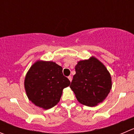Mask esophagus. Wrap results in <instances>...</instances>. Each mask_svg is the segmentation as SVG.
<instances>
[{"label": "esophagus", "mask_w": 134, "mask_h": 134, "mask_svg": "<svg viewBox=\"0 0 134 134\" xmlns=\"http://www.w3.org/2000/svg\"><path fill=\"white\" fill-rule=\"evenodd\" d=\"M68 79H69V80L71 82V80H72V76H68Z\"/></svg>", "instance_id": "obj_1"}]
</instances>
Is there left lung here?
<instances>
[{
    "mask_svg": "<svg viewBox=\"0 0 134 134\" xmlns=\"http://www.w3.org/2000/svg\"><path fill=\"white\" fill-rule=\"evenodd\" d=\"M75 71L70 88L78 101L89 107L103 102L112 87L111 75L106 67L93 57L78 62Z\"/></svg>",
    "mask_w": 134,
    "mask_h": 134,
    "instance_id": "1",
    "label": "left lung"
}]
</instances>
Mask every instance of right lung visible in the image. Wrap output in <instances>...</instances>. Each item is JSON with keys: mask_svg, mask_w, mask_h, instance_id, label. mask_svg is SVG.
Wrapping results in <instances>:
<instances>
[{"mask_svg": "<svg viewBox=\"0 0 134 134\" xmlns=\"http://www.w3.org/2000/svg\"><path fill=\"white\" fill-rule=\"evenodd\" d=\"M62 71L61 66L52 62L38 61L32 65L25 79V88L30 101L44 109L58 104L63 88L71 83Z\"/></svg>", "mask_w": 134, "mask_h": 134, "instance_id": "obj_1", "label": "right lung"}]
</instances>
